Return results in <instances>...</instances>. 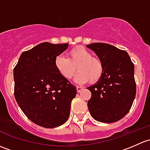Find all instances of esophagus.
Segmentation results:
<instances>
[{
    "instance_id": "esophagus-1",
    "label": "esophagus",
    "mask_w": 150,
    "mask_h": 150,
    "mask_svg": "<svg viewBox=\"0 0 150 150\" xmlns=\"http://www.w3.org/2000/svg\"><path fill=\"white\" fill-rule=\"evenodd\" d=\"M83 90V88L80 87V86H77V92L80 93Z\"/></svg>"
}]
</instances>
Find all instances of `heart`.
<instances>
[{
	"instance_id": "obj_1",
	"label": "heart",
	"mask_w": 150,
	"mask_h": 150,
	"mask_svg": "<svg viewBox=\"0 0 150 150\" xmlns=\"http://www.w3.org/2000/svg\"><path fill=\"white\" fill-rule=\"evenodd\" d=\"M54 65L58 72L66 79H70L76 72L75 81L79 84L91 82L95 83L101 78L103 73V64L98 58L83 47H76L69 52V57L58 55L55 57Z\"/></svg>"
}]
</instances>
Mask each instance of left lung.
Listing matches in <instances>:
<instances>
[{
	"label": "left lung",
	"instance_id": "obj_1",
	"mask_svg": "<svg viewBox=\"0 0 150 150\" xmlns=\"http://www.w3.org/2000/svg\"><path fill=\"white\" fill-rule=\"evenodd\" d=\"M86 47L94 51L104 68L101 78L87 88L91 92L90 113L100 122H116L129 112L136 96L134 65L127 52L113 45L93 43Z\"/></svg>",
	"mask_w": 150,
	"mask_h": 150
}]
</instances>
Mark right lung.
I'll return each instance as SVG.
<instances>
[{
	"mask_svg": "<svg viewBox=\"0 0 150 150\" xmlns=\"http://www.w3.org/2000/svg\"><path fill=\"white\" fill-rule=\"evenodd\" d=\"M69 44L43 42L23 52L13 69L14 96L24 114L45 128L62 125L68 119L76 87L59 74L55 57Z\"/></svg>",
	"mask_w": 150,
	"mask_h": 150,
	"instance_id": "right-lung-1",
	"label": "right lung"
}]
</instances>
